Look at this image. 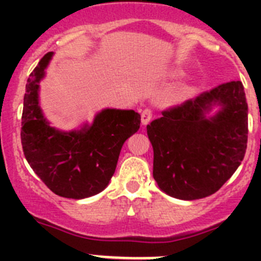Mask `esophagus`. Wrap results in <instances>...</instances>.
Segmentation results:
<instances>
[{"instance_id":"34e87169","label":"esophagus","mask_w":261,"mask_h":261,"mask_svg":"<svg viewBox=\"0 0 261 261\" xmlns=\"http://www.w3.org/2000/svg\"><path fill=\"white\" fill-rule=\"evenodd\" d=\"M151 119H153V111H151L150 108H145V110H142L141 123L144 124V125H146V124L150 123Z\"/></svg>"}]
</instances>
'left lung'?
Masks as SVG:
<instances>
[{
    "instance_id": "8db88e82",
    "label": "left lung",
    "mask_w": 261,
    "mask_h": 261,
    "mask_svg": "<svg viewBox=\"0 0 261 261\" xmlns=\"http://www.w3.org/2000/svg\"><path fill=\"white\" fill-rule=\"evenodd\" d=\"M216 102L223 110L206 119L204 112ZM247 112L241 81L221 84L162 111V116L146 126L159 188L181 200L202 199L220 190L246 154Z\"/></svg>"
}]
</instances>
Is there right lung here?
<instances>
[{
    "instance_id": "add662e5",
    "label": "right lung",
    "mask_w": 261,
    "mask_h": 261,
    "mask_svg": "<svg viewBox=\"0 0 261 261\" xmlns=\"http://www.w3.org/2000/svg\"><path fill=\"white\" fill-rule=\"evenodd\" d=\"M52 57L39 61L26 85L20 141L27 162L53 193L85 199L103 191L116 170L123 144L140 128L141 116L129 110H105L91 126L59 132L43 117L38 102L39 81Z\"/></svg>"
}]
</instances>
